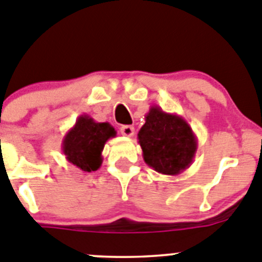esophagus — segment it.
Listing matches in <instances>:
<instances>
[{
    "label": "esophagus",
    "mask_w": 262,
    "mask_h": 262,
    "mask_svg": "<svg viewBox=\"0 0 262 262\" xmlns=\"http://www.w3.org/2000/svg\"><path fill=\"white\" fill-rule=\"evenodd\" d=\"M120 132H121L122 136H125V137H132L134 134V128L133 126L130 125H124L120 128Z\"/></svg>",
    "instance_id": "34e87169"
}]
</instances>
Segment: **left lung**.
I'll return each mask as SVG.
<instances>
[{
    "label": "left lung",
    "instance_id": "obj_1",
    "mask_svg": "<svg viewBox=\"0 0 262 262\" xmlns=\"http://www.w3.org/2000/svg\"><path fill=\"white\" fill-rule=\"evenodd\" d=\"M145 163L162 175L176 176L189 168L197 152V137L185 119L151 105L138 132Z\"/></svg>",
    "mask_w": 262,
    "mask_h": 262
}]
</instances>
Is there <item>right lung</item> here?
<instances>
[{"label":"right lung","mask_w":262,"mask_h":262,"mask_svg":"<svg viewBox=\"0 0 262 262\" xmlns=\"http://www.w3.org/2000/svg\"><path fill=\"white\" fill-rule=\"evenodd\" d=\"M116 137L110 122H98L89 115H81L74 125L65 133L62 152L69 163L84 172L100 168L105 142Z\"/></svg>","instance_id":"right-lung-1"}]
</instances>
